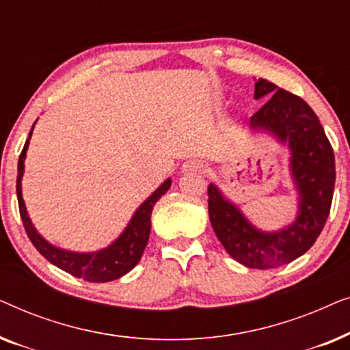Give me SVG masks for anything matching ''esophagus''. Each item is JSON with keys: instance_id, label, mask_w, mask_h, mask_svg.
<instances>
[{"instance_id": "esophagus-1", "label": "esophagus", "mask_w": 350, "mask_h": 350, "mask_svg": "<svg viewBox=\"0 0 350 350\" xmlns=\"http://www.w3.org/2000/svg\"><path fill=\"white\" fill-rule=\"evenodd\" d=\"M205 165L200 161H186L183 167H181V172L183 174H194V172H204Z\"/></svg>"}]
</instances>
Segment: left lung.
<instances>
[{"mask_svg":"<svg viewBox=\"0 0 350 350\" xmlns=\"http://www.w3.org/2000/svg\"><path fill=\"white\" fill-rule=\"evenodd\" d=\"M255 98L266 100L248 127L274 137L290 151L288 169L298 212L277 231H262L215 183L208 185V218L224 250L253 269H271L304 255L327 223L332 207L334 154L312 108L266 79H256Z\"/></svg>","mask_w":350,"mask_h":350,"instance_id":"left-lung-1","label":"left lung"}]
</instances>
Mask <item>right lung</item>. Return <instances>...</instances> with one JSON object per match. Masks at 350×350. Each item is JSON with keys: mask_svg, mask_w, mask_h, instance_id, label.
Masks as SVG:
<instances>
[{"mask_svg": "<svg viewBox=\"0 0 350 350\" xmlns=\"http://www.w3.org/2000/svg\"><path fill=\"white\" fill-rule=\"evenodd\" d=\"M35 124H33V127H35ZM33 127L25 142V146H23L21 152V157H18L17 165L18 210H21L23 226H25V231L31 243L47 261L71 275L79 277V279L88 282H111L126 275L127 272H131L138 265L143 252H145L151 231L152 207L169 191L172 180L167 178L145 202H142L140 207L132 215L131 221L124 228V231L108 247L100 248V250L95 252H71L66 250V248H60L51 243L38 232L35 224L31 223L25 200H23L22 196V176L23 170H25V157L28 145H30Z\"/></svg>", "mask_w": 350, "mask_h": 350, "instance_id": "right-lung-1", "label": "right lung"}]
</instances>
